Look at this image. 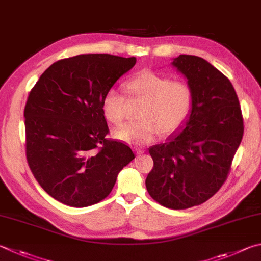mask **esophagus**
<instances>
[{"label": "esophagus", "instance_id": "obj_1", "mask_svg": "<svg viewBox=\"0 0 261 261\" xmlns=\"http://www.w3.org/2000/svg\"><path fill=\"white\" fill-rule=\"evenodd\" d=\"M135 153H136L137 155H140V154L144 153V150L140 149V148H135Z\"/></svg>", "mask_w": 261, "mask_h": 261}]
</instances>
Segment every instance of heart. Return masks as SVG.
<instances>
[{
  "label": "heart",
  "mask_w": 261,
  "mask_h": 261,
  "mask_svg": "<svg viewBox=\"0 0 261 261\" xmlns=\"http://www.w3.org/2000/svg\"><path fill=\"white\" fill-rule=\"evenodd\" d=\"M127 100L141 101L139 121L127 123L114 131V137L132 145H143L156 136H170L179 130L191 114L193 89L182 80H171L151 69H143L124 83ZM101 112L106 120L120 125L126 114V99L111 89L103 94Z\"/></svg>",
  "instance_id": "heart-1"
}]
</instances>
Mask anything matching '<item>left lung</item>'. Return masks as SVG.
Returning <instances> with one entry per match:
<instances>
[{
    "mask_svg": "<svg viewBox=\"0 0 261 261\" xmlns=\"http://www.w3.org/2000/svg\"><path fill=\"white\" fill-rule=\"evenodd\" d=\"M172 65L193 89V108L185 127L149 148L154 167L146 188L161 205L181 210L204 203L225 184L244 125L238 94L220 70L189 55Z\"/></svg>",
    "mask_w": 261,
    "mask_h": 261,
    "instance_id": "obj_1",
    "label": "left lung"
}]
</instances>
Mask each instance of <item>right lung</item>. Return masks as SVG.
I'll return each mask as SVG.
<instances>
[{
	"label": "right lung",
	"instance_id": "right-lung-1",
	"mask_svg": "<svg viewBox=\"0 0 261 261\" xmlns=\"http://www.w3.org/2000/svg\"><path fill=\"white\" fill-rule=\"evenodd\" d=\"M136 58L93 54L56 61L28 94L23 111L26 158L40 186L63 204L102 201L135 159L129 146L106 138L103 94Z\"/></svg>",
	"mask_w": 261,
	"mask_h": 261
}]
</instances>
